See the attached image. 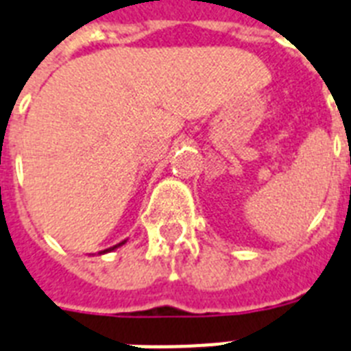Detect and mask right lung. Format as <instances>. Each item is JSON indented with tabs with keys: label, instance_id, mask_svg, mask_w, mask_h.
<instances>
[{
	"label": "right lung",
	"instance_id": "add662e5",
	"mask_svg": "<svg viewBox=\"0 0 351 351\" xmlns=\"http://www.w3.org/2000/svg\"><path fill=\"white\" fill-rule=\"evenodd\" d=\"M124 243H126V240H124V241H121V243L113 245V247H110V249H104V250H101V252H99V254H106V252H111V250L119 249V247H122V245H124Z\"/></svg>",
	"mask_w": 351,
	"mask_h": 351
}]
</instances>
